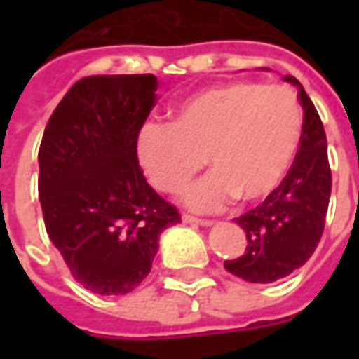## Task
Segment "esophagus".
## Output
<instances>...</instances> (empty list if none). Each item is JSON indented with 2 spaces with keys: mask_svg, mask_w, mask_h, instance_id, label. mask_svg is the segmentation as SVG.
I'll use <instances>...</instances> for the list:
<instances>
[{
  "mask_svg": "<svg viewBox=\"0 0 359 359\" xmlns=\"http://www.w3.org/2000/svg\"><path fill=\"white\" fill-rule=\"evenodd\" d=\"M182 221L184 223H188V225H200V226H211L213 225V221H210V219H198V217H192V215H182Z\"/></svg>",
  "mask_w": 359,
  "mask_h": 359,
  "instance_id": "1",
  "label": "esophagus"
}]
</instances>
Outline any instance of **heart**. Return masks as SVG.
<instances>
[{
    "mask_svg": "<svg viewBox=\"0 0 359 359\" xmlns=\"http://www.w3.org/2000/svg\"><path fill=\"white\" fill-rule=\"evenodd\" d=\"M304 115L286 86L221 82L188 95L172 125L149 123L138 134V159L149 182L177 192L208 163L213 169L180 200L194 211H219L238 198L259 202L285 180L298 154Z\"/></svg>",
    "mask_w": 359,
    "mask_h": 359,
    "instance_id": "heart-1",
    "label": "heart"
}]
</instances>
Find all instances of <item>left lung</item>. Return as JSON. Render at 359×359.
<instances>
[{
    "instance_id": "left-lung-1",
    "label": "left lung",
    "mask_w": 359,
    "mask_h": 359,
    "mask_svg": "<svg viewBox=\"0 0 359 359\" xmlns=\"http://www.w3.org/2000/svg\"><path fill=\"white\" fill-rule=\"evenodd\" d=\"M283 81L298 88L304 109L300 148L277 190L256 210L236 219L246 233L248 246L241 257L225 262L229 273L259 285L288 277L311 257L323 234L331 198L323 123L300 82L290 74Z\"/></svg>"
}]
</instances>
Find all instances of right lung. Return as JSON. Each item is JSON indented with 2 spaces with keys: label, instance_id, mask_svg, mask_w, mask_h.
<instances>
[{
  "label": "right lung",
  "instance_id": "obj_1",
  "mask_svg": "<svg viewBox=\"0 0 359 359\" xmlns=\"http://www.w3.org/2000/svg\"><path fill=\"white\" fill-rule=\"evenodd\" d=\"M154 74L74 82L38 151L40 203L50 241L90 292H133L151 271L165 229L180 213L142 175L136 142L156 105Z\"/></svg>",
  "mask_w": 359,
  "mask_h": 359
}]
</instances>
